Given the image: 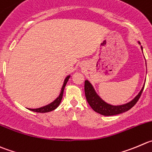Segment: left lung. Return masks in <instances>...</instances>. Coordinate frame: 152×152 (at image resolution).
<instances>
[{"mask_svg":"<svg viewBox=\"0 0 152 152\" xmlns=\"http://www.w3.org/2000/svg\"><path fill=\"white\" fill-rule=\"evenodd\" d=\"M144 86L142 88L141 91L139 92L138 95L131 102H128L125 104L118 105V106H113V105L108 104L106 102H104L100 97L97 95L92 84L88 80H85L84 91L86 101L94 111L104 115H114L126 112V111L129 110L131 108H132L140 99L144 89Z\"/></svg>","mask_w":152,"mask_h":152,"instance_id":"obj_1","label":"left lung"}]
</instances>
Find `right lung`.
Returning a JSON list of instances; mask_svg holds the SVG:
<instances>
[{
  "instance_id": "1",
  "label": "right lung",
  "mask_w": 152,
  "mask_h": 152,
  "mask_svg": "<svg viewBox=\"0 0 152 152\" xmlns=\"http://www.w3.org/2000/svg\"><path fill=\"white\" fill-rule=\"evenodd\" d=\"M69 77L70 76H68L67 77H66L64 80V83H63V86H62V89H61V92H60V95L57 97V99L53 101V102H51L50 104H49L46 105V106L42 107H39V108H37V109H29L31 111H34V112H37V113H48V112H50V111L53 110H55L57 107L60 105V102H61L62 99H63V91H64L65 89V86H66V83H67L68 80H69Z\"/></svg>"
}]
</instances>
